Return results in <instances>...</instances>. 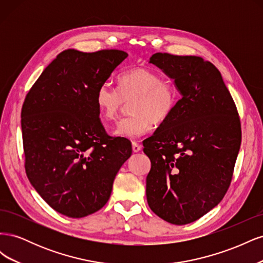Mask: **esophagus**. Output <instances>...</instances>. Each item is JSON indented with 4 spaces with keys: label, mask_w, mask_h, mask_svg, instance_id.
Listing matches in <instances>:
<instances>
[{
    "label": "esophagus",
    "mask_w": 263,
    "mask_h": 263,
    "mask_svg": "<svg viewBox=\"0 0 263 263\" xmlns=\"http://www.w3.org/2000/svg\"><path fill=\"white\" fill-rule=\"evenodd\" d=\"M132 147H133L134 153H138V151H140V149H141V146L139 144H137L136 141L132 142Z\"/></svg>",
    "instance_id": "1"
}]
</instances>
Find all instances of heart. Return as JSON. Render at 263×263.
<instances>
[{
  "mask_svg": "<svg viewBox=\"0 0 263 263\" xmlns=\"http://www.w3.org/2000/svg\"><path fill=\"white\" fill-rule=\"evenodd\" d=\"M118 89L101 84L95 103L104 121H112L125 102H130V115L121 119L113 134L117 137L138 138L148 133L153 124L165 122L179 101L177 85L147 68H134L117 77Z\"/></svg>",
  "mask_w": 263,
  "mask_h": 263,
  "instance_id": "obj_1",
  "label": "heart"
}]
</instances>
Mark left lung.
I'll return each instance as SVG.
<instances>
[{
  "label": "left lung",
  "mask_w": 263,
  "mask_h": 263,
  "mask_svg": "<svg viewBox=\"0 0 263 263\" xmlns=\"http://www.w3.org/2000/svg\"><path fill=\"white\" fill-rule=\"evenodd\" d=\"M150 62L174 79L182 99L153 136L142 141L151 161L149 208L174 225L201 218L225 196L241 144L235 102L212 62L157 52Z\"/></svg>",
  "instance_id": "obj_1"
}]
</instances>
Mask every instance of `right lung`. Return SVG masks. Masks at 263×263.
Masks as SVG:
<instances>
[{
	"mask_svg": "<svg viewBox=\"0 0 263 263\" xmlns=\"http://www.w3.org/2000/svg\"><path fill=\"white\" fill-rule=\"evenodd\" d=\"M127 55L117 49L62 51L24 100L27 178L50 208L68 217L101 210L132 155L129 140L106 133L95 103L98 87Z\"/></svg>",
	"mask_w": 263,
	"mask_h": 263,
	"instance_id": "1",
	"label": "right lung"
}]
</instances>
